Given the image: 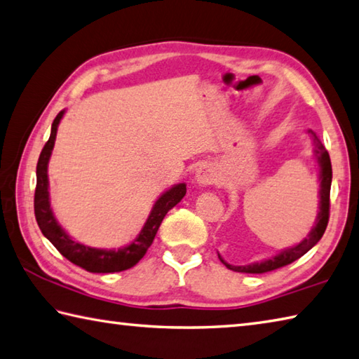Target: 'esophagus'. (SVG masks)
Here are the masks:
<instances>
[{
  "label": "esophagus",
  "instance_id": "1",
  "mask_svg": "<svg viewBox=\"0 0 359 359\" xmlns=\"http://www.w3.org/2000/svg\"><path fill=\"white\" fill-rule=\"evenodd\" d=\"M195 181L200 186H211L217 181V170L211 164H201L195 172Z\"/></svg>",
  "mask_w": 359,
  "mask_h": 359
}]
</instances>
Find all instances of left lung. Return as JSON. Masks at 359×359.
Returning a JSON list of instances; mask_svg holds the SVG:
<instances>
[{
    "label": "left lung",
    "instance_id": "8db88e82",
    "mask_svg": "<svg viewBox=\"0 0 359 359\" xmlns=\"http://www.w3.org/2000/svg\"><path fill=\"white\" fill-rule=\"evenodd\" d=\"M311 136H313L314 142V154L317 158V164H319V180H320V203H319V214H317L316 225L311 229L309 234L303 239L300 243H297L294 247L285 248L278 255L272 256V258L264 259L261 262H252L247 264V266H233V264H228L225 259L219 255L220 261L225 264L229 270H234V272H242V273H266L272 272L275 269L285 267L287 264L297 261L302 258L303 255L309 252L317 242L322 239L323 233H325L328 219H330V189H331V178H333V170H331V161L327 148L322 145L319 137L309 130Z\"/></svg>",
    "mask_w": 359,
    "mask_h": 359
}]
</instances>
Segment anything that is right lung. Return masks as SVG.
<instances>
[{"label":"right lung","mask_w":359,"mask_h":359,"mask_svg":"<svg viewBox=\"0 0 359 359\" xmlns=\"http://www.w3.org/2000/svg\"><path fill=\"white\" fill-rule=\"evenodd\" d=\"M65 111H60L51 125L50 139L46 142L42 153L39 156L37 162V186L36 194H34V214H36L37 225L40 231L48 239L57 252L65 256L70 262L83 267L87 272L92 273H114L121 272V270L131 269L144 258L147 250L153 243L154 236L164 220L165 214L170 211L173 206H177L186 195V184L180 182L173 187L168 189L153 205V209L145 222L144 228L136 239L130 245L121 247L118 250H106V248H93L87 247L84 243L73 241L65 229L59 225L56 217H54L51 203H50V192H48V162L51 158L54 140H56L57 126L62 120Z\"/></svg>","instance_id":"obj_1"}]
</instances>
